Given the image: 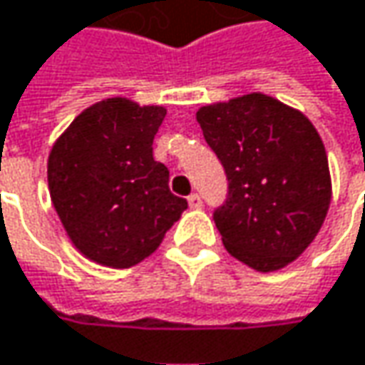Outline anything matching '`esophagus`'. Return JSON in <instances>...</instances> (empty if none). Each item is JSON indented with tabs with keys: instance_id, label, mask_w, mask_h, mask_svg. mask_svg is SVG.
Returning <instances> with one entry per match:
<instances>
[{
	"instance_id": "34e87169",
	"label": "esophagus",
	"mask_w": 365,
	"mask_h": 365,
	"mask_svg": "<svg viewBox=\"0 0 365 365\" xmlns=\"http://www.w3.org/2000/svg\"><path fill=\"white\" fill-rule=\"evenodd\" d=\"M187 205H190V209H200V207H202L200 194H190V196H187Z\"/></svg>"
}]
</instances>
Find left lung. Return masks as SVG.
Listing matches in <instances>:
<instances>
[{
  "instance_id": "obj_1",
  "label": "left lung",
  "mask_w": 365,
  "mask_h": 365,
  "mask_svg": "<svg viewBox=\"0 0 365 365\" xmlns=\"http://www.w3.org/2000/svg\"><path fill=\"white\" fill-rule=\"evenodd\" d=\"M196 120L227 175L213 213L223 247L257 272L286 267L314 242L332 196L312 120L265 93L202 106Z\"/></svg>"
}]
</instances>
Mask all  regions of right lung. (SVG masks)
I'll list each match as a JSON object with an SVG mask.
<instances>
[{"label": "right lung", "mask_w": 365, "mask_h": 365, "mask_svg": "<svg viewBox=\"0 0 365 365\" xmlns=\"http://www.w3.org/2000/svg\"><path fill=\"white\" fill-rule=\"evenodd\" d=\"M167 110L127 98L85 108L48 158L53 209L87 259L125 269L150 257L187 209L152 142Z\"/></svg>", "instance_id": "obj_1"}]
</instances>
